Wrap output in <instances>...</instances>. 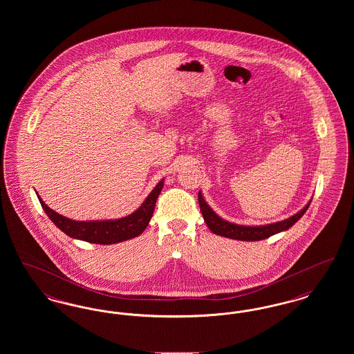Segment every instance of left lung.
Segmentation results:
<instances>
[{"label": "left lung", "instance_id": "1", "mask_svg": "<svg viewBox=\"0 0 354 354\" xmlns=\"http://www.w3.org/2000/svg\"><path fill=\"white\" fill-rule=\"evenodd\" d=\"M198 201H199V205H201L203 219L214 234L224 236V237H230V239H235V240H244V241L264 240V239L274 235V234L286 231L288 228H290L297 220L303 216L304 214L306 212L309 204H310V202L308 203L300 212H297L296 215L283 220V221L272 223V224H267V225L250 227V225H239V224H234V223H230L227 220L221 219L203 199L202 192H199Z\"/></svg>", "mask_w": 354, "mask_h": 354}]
</instances>
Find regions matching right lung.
Segmentation results:
<instances>
[{
    "label": "right lung",
    "instance_id": "obj_1",
    "mask_svg": "<svg viewBox=\"0 0 354 354\" xmlns=\"http://www.w3.org/2000/svg\"><path fill=\"white\" fill-rule=\"evenodd\" d=\"M165 179H162L151 194L146 198L143 204L129 216H124L122 219L102 220V221H77V220L68 219L55 211L49 208L44 201L38 196L39 203L49 216V219L66 235L78 240H84L87 243L94 244H115L120 241H126L129 239H133L140 235L146 227L149 225L153 214L155 203L163 188Z\"/></svg>",
    "mask_w": 354,
    "mask_h": 354
}]
</instances>
